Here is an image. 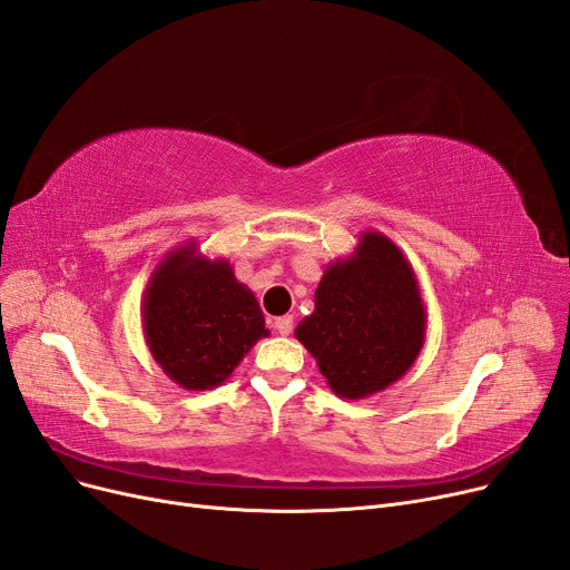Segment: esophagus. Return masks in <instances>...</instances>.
I'll use <instances>...</instances> for the list:
<instances>
[{
    "label": "esophagus",
    "instance_id": "1",
    "mask_svg": "<svg viewBox=\"0 0 570 570\" xmlns=\"http://www.w3.org/2000/svg\"><path fill=\"white\" fill-rule=\"evenodd\" d=\"M275 328L279 335H291L293 333V318L291 316H279L275 321Z\"/></svg>",
    "mask_w": 570,
    "mask_h": 570
}]
</instances>
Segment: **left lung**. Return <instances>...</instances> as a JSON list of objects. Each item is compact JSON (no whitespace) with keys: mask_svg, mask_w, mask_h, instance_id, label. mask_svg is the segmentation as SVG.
Returning a JSON list of instances; mask_svg holds the SVG:
<instances>
[{"mask_svg":"<svg viewBox=\"0 0 570 570\" xmlns=\"http://www.w3.org/2000/svg\"><path fill=\"white\" fill-rule=\"evenodd\" d=\"M331 391L361 401L399 382L426 340V307L410 261L386 235L365 230L335 258L295 328Z\"/></svg>","mask_w":570,"mask_h":570,"instance_id":"8db88e82","label":"left lung"}]
</instances>
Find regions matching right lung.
<instances>
[{"label": "right lung", "instance_id": "add662e5", "mask_svg": "<svg viewBox=\"0 0 570 570\" xmlns=\"http://www.w3.org/2000/svg\"><path fill=\"white\" fill-rule=\"evenodd\" d=\"M141 328L154 361L186 391L220 386L269 335L252 288L237 282L226 258H207L193 239L156 265L144 288Z\"/></svg>", "mask_w": 570, "mask_h": 570}]
</instances>
